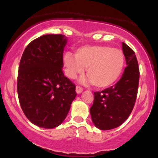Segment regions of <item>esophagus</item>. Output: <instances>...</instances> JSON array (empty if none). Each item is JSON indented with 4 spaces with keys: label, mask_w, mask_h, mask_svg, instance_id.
Wrapping results in <instances>:
<instances>
[{
    "label": "esophagus",
    "mask_w": 158,
    "mask_h": 158,
    "mask_svg": "<svg viewBox=\"0 0 158 158\" xmlns=\"http://www.w3.org/2000/svg\"><path fill=\"white\" fill-rule=\"evenodd\" d=\"M82 90H83V89H82V87L79 86V85H77V86L76 87V91L78 94H80L81 92H82Z\"/></svg>",
    "instance_id": "obj_1"
}]
</instances>
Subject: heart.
<instances>
[{"mask_svg": "<svg viewBox=\"0 0 158 158\" xmlns=\"http://www.w3.org/2000/svg\"><path fill=\"white\" fill-rule=\"evenodd\" d=\"M65 73L70 79L82 75L85 68L89 82L98 89L111 86L122 76L125 68L123 52L107 46H85L66 52L63 58Z\"/></svg>", "mask_w": 158, "mask_h": 158, "instance_id": "heart-1", "label": "heart"}]
</instances>
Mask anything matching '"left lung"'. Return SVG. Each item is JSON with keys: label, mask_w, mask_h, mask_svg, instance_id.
<instances>
[{"label": "left lung", "mask_w": 158, "mask_h": 158, "mask_svg": "<svg viewBox=\"0 0 158 158\" xmlns=\"http://www.w3.org/2000/svg\"><path fill=\"white\" fill-rule=\"evenodd\" d=\"M127 66L120 80L102 92H94L90 114L94 125L101 130L120 126L133 110L138 95L140 72L133 49L122 43Z\"/></svg>", "instance_id": "8db88e82"}]
</instances>
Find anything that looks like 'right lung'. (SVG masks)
<instances>
[{
	"mask_svg": "<svg viewBox=\"0 0 158 158\" xmlns=\"http://www.w3.org/2000/svg\"><path fill=\"white\" fill-rule=\"evenodd\" d=\"M66 43L63 34L44 35L28 44L20 60L19 102L26 117L41 128L60 125L76 96V85L62 69Z\"/></svg>",
	"mask_w": 158,
	"mask_h": 158,
	"instance_id": "1",
	"label": "right lung"
}]
</instances>
